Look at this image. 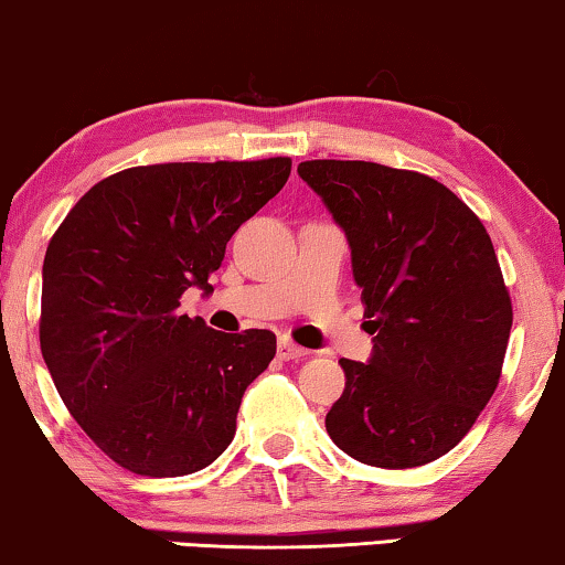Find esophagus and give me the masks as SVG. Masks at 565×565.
Wrapping results in <instances>:
<instances>
[{
	"label": "esophagus",
	"instance_id": "1",
	"mask_svg": "<svg viewBox=\"0 0 565 565\" xmlns=\"http://www.w3.org/2000/svg\"><path fill=\"white\" fill-rule=\"evenodd\" d=\"M307 355V348H301L297 343H291L289 338H281L279 340V359L281 361H291V359H305Z\"/></svg>",
	"mask_w": 565,
	"mask_h": 565
}]
</instances>
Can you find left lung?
<instances>
[{
    "mask_svg": "<svg viewBox=\"0 0 565 565\" xmlns=\"http://www.w3.org/2000/svg\"><path fill=\"white\" fill-rule=\"evenodd\" d=\"M297 171L345 233L373 335L369 361L340 359L328 435L369 466L430 463L471 430L502 373L512 301L487 227L425 173L369 161Z\"/></svg>",
    "mask_w": 565,
    "mask_h": 565,
    "instance_id": "1",
    "label": "left lung"
}]
</instances>
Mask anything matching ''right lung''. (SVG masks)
Listing matches in <instances>:
<instances>
[{"mask_svg": "<svg viewBox=\"0 0 565 565\" xmlns=\"http://www.w3.org/2000/svg\"><path fill=\"white\" fill-rule=\"evenodd\" d=\"M289 158L135 166L94 184L43 260L41 351L63 404L115 463L202 471L233 443L271 330L220 332L181 315L245 220L281 192Z\"/></svg>", "mask_w": 565, "mask_h": 565, "instance_id": "right-lung-1", "label": "right lung"}]
</instances>
